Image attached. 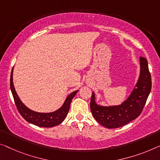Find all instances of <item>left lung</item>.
Returning <instances> with one entry per match:
<instances>
[{"instance_id": "obj_1", "label": "left lung", "mask_w": 160, "mask_h": 160, "mask_svg": "<svg viewBox=\"0 0 160 160\" xmlns=\"http://www.w3.org/2000/svg\"><path fill=\"white\" fill-rule=\"evenodd\" d=\"M140 76L130 96L119 106L105 107L95 103L92 92L90 110L98 122L108 128L123 126L139 116L143 111L152 88V78L146 58L140 57Z\"/></svg>"}]
</instances>
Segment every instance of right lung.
I'll return each instance as SVG.
<instances>
[{
    "mask_svg": "<svg viewBox=\"0 0 160 160\" xmlns=\"http://www.w3.org/2000/svg\"><path fill=\"white\" fill-rule=\"evenodd\" d=\"M10 86L14 102H15L16 106L19 113L28 122L37 126H40V127H53V126L60 124L68 115L72 99L78 91V90H76L69 95L65 103L57 111L52 112V113H38L28 108L18 98L13 83V69L11 73Z\"/></svg>",
    "mask_w": 160,
    "mask_h": 160,
    "instance_id": "obj_1",
    "label": "right lung"
}]
</instances>
